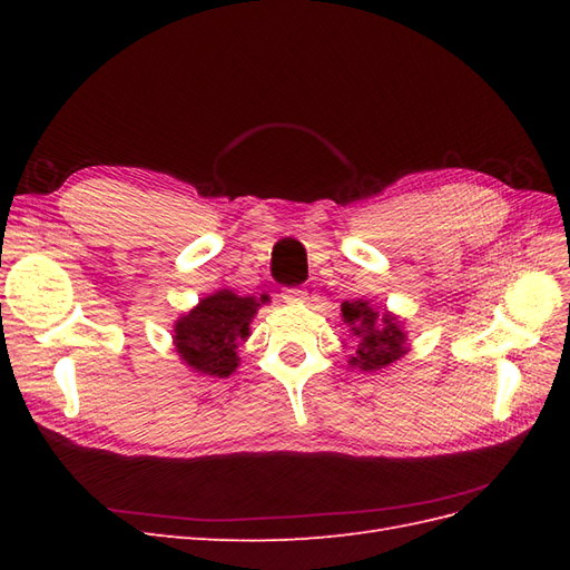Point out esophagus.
I'll list each match as a JSON object with an SVG mask.
<instances>
[{
  "label": "esophagus",
  "instance_id": "obj_1",
  "mask_svg": "<svg viewBox=\"0 0 570 570\" xmlns=\"http://www.w3.org/2000/svg\"><path fill=\"white\" fill-rule=\"evenodd\" d=\"M283 299L287 304H302L306 299V289L304 287H287V289H283Z\"/></svg>",
  "mask_w": 570,
  "mask_h": 570
}]
</instances>
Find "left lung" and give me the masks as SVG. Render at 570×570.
Here are the masks:
<instances>
[{
	"instance_id": "8db88e82",
	"label": "left lung",
	"mask_w": 570,
	"mask_h": 570,
	"mask_svg": "<svg viewBox=\"0 0 570 570\" xmlns=\"http://www.w3.org/2000/svg\"><path fill=\"white\" fill-rule=\"evenodd\" d=\"M342 321L347 323L352 335L350 366L358 371H383L409 352L404 321L387 308H375L368 299L344 302Z\"/></svg>"
}]
</instances>
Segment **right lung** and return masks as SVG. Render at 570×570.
Wrapping results in <instances>:
<instances>
[{
  "mask_svg": "<svg viewBox=\"0 0 570 570\" xmlns=\"http://www.w3.org/2000/svg\"><path fill=\"white\" fill-rule=\"evenodd\" d=\"M268 302V295L243 297L233 289L202 297L174 323V344L183 364L199 375H233L239 366V342H247L252 318Z\"/></svg>",
  "mask_w": 570,
  "mask_h": 570,
  "instance_id": "1",
  "label": "right lung"
}]
</instances>
